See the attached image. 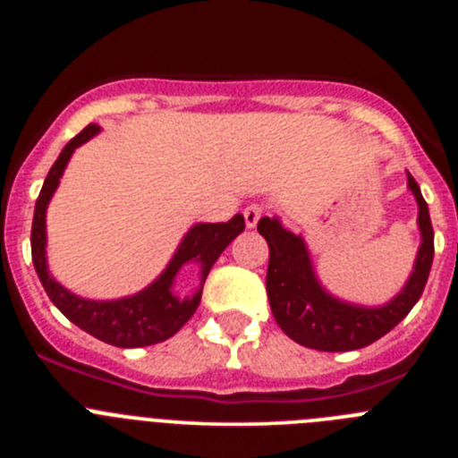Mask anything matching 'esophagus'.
<instances>
[{
  "label": "esophagus",
  "instance_id": "obj_1",
  "mask_svg": "<svg viewBox=\"0 0 458 458\" xmlns=\"http://www.w3.org/2000/svg\"><path fill=\"white\" fill-rule=\"evenodd\" d=\"M243 216H246L248 228H255L259 219L263 216V208L259 206V203H250V206H246V210H243Z\"/></svg>",
  "mask_w": 458,
  "mask_h": 458
}]
</instances>
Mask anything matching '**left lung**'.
Instances as JSON below:
<instances>
[{
  "instance_id": "8db88e82",
  "label": "left lung",
  "mask_w": 458,
  "mask_h": 458,
  "mask_svg": "<svg viewBox=\"0 0 458 458\" xmlns=\"http://www.w3.org/2000/svg\"><path fill=\"white\" fill-rule=\"evenodd\" d=\"M408 188L419 206L421 246L408 284L390 303L378 308L354 306L326 293L318 284L303 239L285 230L276 216H263L259 221V234L270 248L266 276L267 299L275 321L290 339L323 352H348L374 344L408 317L423 294L434 259V233L428 203L410 173Z\"/></svg>"
}]
</instances>
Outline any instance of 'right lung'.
I'll list each match as a JSON object with an SVG mask.
<instances>
[{"label": "right lung", "instance_id": "add662e5", "mask_svg": "<svg viewBox=\"0 0 458 458\" xmlns=\"http://www.w3.org/2000/svg\"><path fill=\"white\" fill-rule=\"evenodd\" d=\"M97 132H99V126L90 123L80 135L72 137L59 152L57 161L53 164L44 186H41L35 203V216H32V263H35L37 276H39L50 301L62 310L64 317L71 318L88 335L104 341V344L117 345V348H143V345L161 344V341L170 339L174 332H179V327L195 315L201 301L203 281H206L208 272L215 266L221 252L225 250V246L237 234L243 233L246 221H243V215H234L225 224L192 225L183 242L179 243L177 252L170 259L165 270L148 288L132 294V297L114 299V301H90V299L77 297L62 284H57L48 272V263H46V208H48L53 192L57 191L59 179H62L64 168L71 161L75 148L92 140ZM186 262H195L200 267L202 285L192 298L179 300L172 294V284L176 272Z\"/></svg>", "mask_w": 458, "mask_h": 458}]
</instances>
